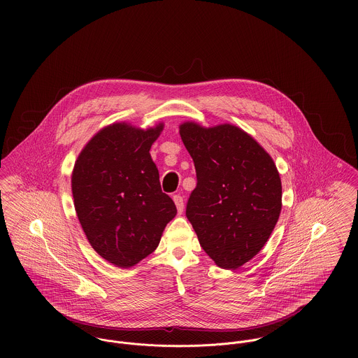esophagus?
<instances>
[{"instance_id": "34e87169", "label": "esophagus", "mask_w": 358, "mask_h": 358, "mask_svg": "<svg viewBox=\"0 0 358 358\" xmlns=\"http://www.w3.org/2000/svg\"><path fill=\"white\" fill-rule=\"evenodd\" d=\"M173 201L178 208V213H183V208H185V203H183V197L180 194L173 196Z\"/></svg>"}]
</instances>
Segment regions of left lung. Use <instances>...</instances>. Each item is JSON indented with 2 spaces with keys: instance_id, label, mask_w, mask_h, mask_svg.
<instances>
[{
  "instance_id": "obj_1",
  "label": "left lung",
  "mask_w": 358,
  "mask_h": 358,
  "mask_svg": "<svg viewBox=\"0 0 358 358\" xmlns=\"http://www.w3.org/2000/svg\"><path fill=\"white\" fill-rule=\"evenodd\" d=\"M197 186L186 206L200 245L222 268H238L267 243L281 212L282 187L273 158L236 125L183 122Z\"/></svg>"
}]
</instances>
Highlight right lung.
I'll use <instances>...</instances> for the list:
<instances>
[{
    "label": "right lung",
    "instance_id": "add662e5",
    "mask_svg": "<svg viewBox=\"0 0 358 358\" xmlns=\"http://www.w3.org/2000/svg\"><path fill=\"white\" fill-rule=\"evenodd\" d=\"M162 128L111 124L74 164L71 190L81 227L92 248L117 267H132L154 252L176 215L150 155Z\"/></svg>",
    "mask_w": 358,
    "mask_h": 358
}]
</instances>
